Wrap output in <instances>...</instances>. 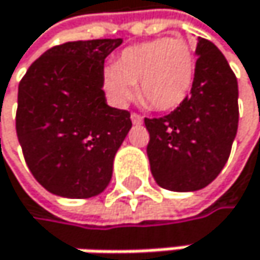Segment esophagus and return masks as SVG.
<instances>
[{
    "mask_svg": "<svg viewBox=\"0 0 260 260\" xmlns=\"http://www.w3.org/2000/svg\"><path fill=\"white\" fill-rule=\"evenodd\" d=\"M131 120H133V123H134V124H142V123H143V118H142L139 114H136V112H133V114H131Z\"/></svg>",
    "mask_w": 260,
    "mask_h": 260,
    "instance_id": "obj_1",
    "label": "esophagus"
}]
</instances>
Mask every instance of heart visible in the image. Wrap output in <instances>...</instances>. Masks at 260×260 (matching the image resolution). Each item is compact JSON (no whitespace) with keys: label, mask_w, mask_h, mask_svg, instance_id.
Returning a JSON list of instances; mask_svg holds the SVG:
<instances>
[{"label":"heart","mask_w":260,"mask_h":260,"mask_svg":"<svg viewBox=\"0 0 260 260\" xmlns=\"http://www.w3.org/2000/svg\"><path fill=\"white\" fill-rule=\"evenodd\" d=\"M197 75L193 49L184 39L159 37L127 46L107 68L103 84L111 100L124 106L134 96L157 111H175L192 92Z\"/></svg>","instance_id":"1"}]
</instances>
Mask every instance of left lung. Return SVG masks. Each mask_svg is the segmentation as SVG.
Returning <instances> with one entry per match:
<instances>
[{"mask_svg":"<svg viewBox=\"0 0 260 260\" xmlns=\"http://www.w3.org/2000/svg\"><path fill=\"white\" fill-rule=\"evenodd\" d=\"M192 92L168 115L145 118L146 153L156 182L167 190L195 192L228 162L239 126L237 78L220 49L198 37Z\"/></svg>","mask_w":260,"mask_h":260,"instance_id":"1","label":"left lung"}]
</instances>
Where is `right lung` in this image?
<instances>
[{
    "mask_svg": "<svg viewBox=\"0 0 260 260\" xmlns=\"http://www.w3.org/2000/svg\"><path fill=\"white\" fill-rule=\"evenodd\" d=\"M121 39L67 42L49 48L18 85L17 137L32 176L63 198L100 195L133 126L131 114L107 106L104 59Z\"/></svg>",
    "mask_w": 260,
    "mask_h": 260,
    "instance_id": "add662e5",
    "label": "right lung"
}]
</instances>
